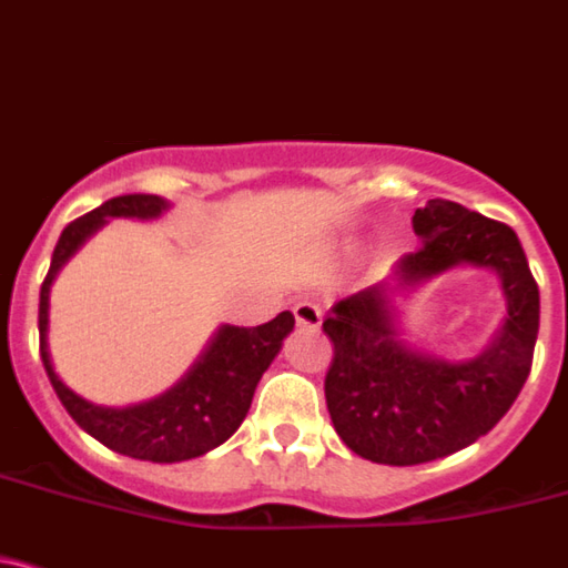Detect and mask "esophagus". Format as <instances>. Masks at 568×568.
I'll return each mask as SVG.
<instances>
[{"label": "esophagus", "instance_id": "esophagus-1", "mask_svg": "<svg viewBox=\"0 0 568 568\" xmlns=\"http://www.w3.org/2000/svg\"><path fill=\"white\" fill-rule=\"evenodd\" d=\"M294 318L300 329L315 332L321 329V324H324V310H321L315 302H300L294 307Z\"/></svg>", "mask_w": 568, "mask_h": 568}]
</instances>
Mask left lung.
<instances>
[{"label": "left lung", "instance_id": "1", "mask_svg": "<svg viewBox=\"0 0 568 568\" xmlns=\"http://www.w3.org/2000/svg\"><path fill=\"white\" fill-rule=\"evenodd\" d=\"M416 253L392 277L337 302L324 321L334 343L326 408L343 444L381 465H419L465 449L504 419L528 381L539 334V285L509 225L433 199L416 209ZM457 265L499 274L505 324L481 355L452 363L402 339L390 296Z\"/></svg>", "mask_w": 568, "mask_h": 568}]
</instances>
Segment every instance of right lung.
I'll list each match as a JSON object with an SVG mask.
<instances>
[{
	"instance_id": "right-lung-1",
	"label": "right lung",
	"mask_w": 568,
	"mask_h": 568,
	"mask_svg": "<svg viewBox=\"0 0 568 568\" xmlns=\"http://www.w3.org/2000/svg\"><path fill=\"white\" fill-rule=\"evenodd\" d=\"M169 209L171 204L160 195L135 193L105 201L103 206L73 220L59 236L51 268L40 285V356L57 397L83 433L119 455L149 459V463H182L225 444L247 416L261 375L280 354L283 339L294 332V313L288 310L253 329L220 326L193 367L169 392L128 408L94 405L64 386L48 354V294L59 268L111 217L154 220Z\"/></svg>"
}]
</instances>
